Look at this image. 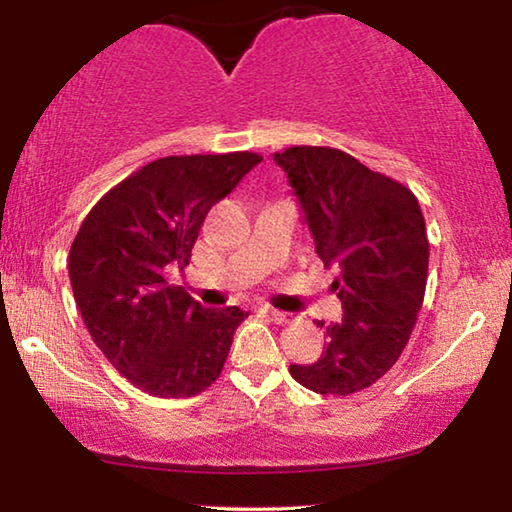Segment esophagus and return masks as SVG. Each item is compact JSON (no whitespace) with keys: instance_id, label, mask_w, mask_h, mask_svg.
<instances>
[{"instance_id":"obj_1","label":"esophagus","mask_w":512,"mask_h":512,"mask_svg":"<svg viewBox=\"0 0 512 512\" xmlns=\"http://www.w3.org/2000/svg\"><path fill=\"white\" fill-rule=\"evenodd\" d=\"M265 314L275 321V324H289L291 321V314L289 312H279V310H272V307H265Z\"/></svg>"}]
</instances>
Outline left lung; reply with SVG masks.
Wrapping results in <instances>:
<instances>
[{
    "label": "left lung",
    "instance_id": "1",
    "mask_svg": "<svg viewBox=\"0 0 512 512\" xmlns=\"http://www.w3.org/2000/svg\"><path fill=\"white\" fill-rule=\"evenodd\" d=\"M275 160L289 174L319 258L338 268L331 291L342 303V319L326 326V354L289 373L317 394H356L387 375L422 310L429 275L422 209L410 188L340 149L289 146Z\"/></svg>",
    "mask_w": 512,
    "mask_h": 512
}]
</instances>
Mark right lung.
<instances>
[{
	"mask_svg": "<svg viewBox=\"0 0 512 512\" xmlns=\"http://www.w3.org/2000/svg\"><path fill=\"white\" fill-rule=\"evenodd\" d=\"M263 156H167L104 193L69 249V282L90 338L125 380L160 398H188L219 380L240 307L207 310L165 268L184 270L202 221Z\"/></svg>",
	"mask_w": 512,
	"mask_h": 512,
	"instance_id": "1",
	"label": "right lung"
}]
</instances>
